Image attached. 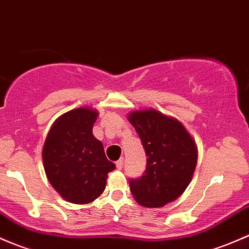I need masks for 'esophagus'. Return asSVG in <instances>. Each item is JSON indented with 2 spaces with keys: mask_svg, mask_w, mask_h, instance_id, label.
Listing matches in <instances>:
<instances>
[{
  "mask_svg": "<svg viewBox=\"0 0 249 249\" xmlns=\"http://www.w3.org/2000/svg\"><path fill=\"white\" fill-rule=\"evenodd\" d=\"M116 168L119 169V170H121L122 168H124V158H121V160H119L116 162Z\"/></svg>",
  "mask_w": 249,
  "mask_h": 249,
  "instance_id": "esophagus-1",
  "label": "esophagus"
}]
</instances>
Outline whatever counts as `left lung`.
<instances>
[{
  "mask_svg": "<svg viewBox=\"0 0 249 249\" xmlns=\"http://www.w3.org/2000/svg\"><path fill=\"white\" fill-rule=\"evenodd\" d=\"M128 121L139 134L147 157L142 178L130 180L135 201L162 207L181 196L193 178L198 147L184 125L156 109L133 110Z\"/></svg>",
  "mask_w": 249,
  "mask_h": 249,
  "instance_id": "1",
  "label": "left lung"
}]
</instances>
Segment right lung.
Listing matches in <instances>:
<instances>
[{
    "instance_id": "1",
    "label": "right lung",
    "mask_w": 249,
    "mask_h": 249,
    "mask_svg": "<svg viewBox=\"0 0 249 249\" xmlns=\"http://www.w3.org/2000/svg\"><path fill=\"white\" fill-rule=\"evenodd\" d=\"M98 117L93 107H80L61 115L49 130L42 157L51 186L65 200L89 204L104 192L107 174L115 164L107 160L103 143L92 134Z\"/></svg>"
}]
</instances>
